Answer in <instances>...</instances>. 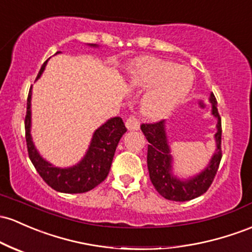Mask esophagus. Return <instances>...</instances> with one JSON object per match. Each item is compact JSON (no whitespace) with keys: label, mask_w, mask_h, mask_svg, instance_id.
Wrapping results in <instances>:
<instances>
[{"label":"esophagus","mask_w":252,"mask_h":252,"mask_svg":"<svg viewBox=\"0 0 252 252\" xmlns=\"http://www.w3.org/2000/svg\"><path fill=\"white\" fill-rule=\"evenodd\" d=\"M126 126L128 128V130H139L140 122L135 116H130L126 122Z\"/></svg>","instance_id":"1"}]
</instances>
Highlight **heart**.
<instances>
[{
  "label": "heart",
  "mask_w": 252,
  "mask_h": 252,
  "mask_svg": "<svg viewBox=\"0 0 252 252\" xmlns=\"http://www.w3.org/2000/svg\"><path fill=\"white\" fill-rule=\"evenodd\" d=\"M129 85L145 93L140 110L149 120H161L183 101L192 86V73L172 61L143 56L131 61L126 68Z\"/></svg>",
  "instance_id": "heart-1"
}]
</instances>
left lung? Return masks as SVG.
I'll return each instance as SVG.
<instances>
[{
	"label": "left lung",
	"instance_id": "8db88e82",
	"mask_svg": "<svg viewBox=\"0 0 252 252\" xmlns=\"http://www.w3.org/2000/svg\"><path fill=\"white\" fill-rule=\"evenodd\" d=\"M209 101L212 104V115L218 120L217 132L214 135L217 149L206 168L188 179L177 178L172 172L173 158L171 154L170 146H168L165 121L141 126V130L149 142L147 151L149 178L157 191L166 200L177 201V202L192 200L206 192L214 181L221 157H222L221 154L222 130H221V118L218 112L217 99L213 93H211V96H209Z\"/></svg>",
	"mask_w": 252,
	"mask_h": 252
}]
</instances>
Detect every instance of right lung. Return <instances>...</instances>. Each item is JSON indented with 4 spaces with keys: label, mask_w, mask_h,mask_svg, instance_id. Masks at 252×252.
<instances>
[{
    "label": "right lung",
    "mask_w": 252,
    "mask_h": 252,
    "mask_svg": "<svg viewBox=\"0 0 252 252\" xmlns=\"http://www.w3.org/2000/svg\"><path fill=\"white\" fill-rule=\"evenodd\" d=\"M93 48H98L96 44H88ZM60 51H57V55ZM49 60L41 65L37 79L43 74ZM31 96L32 86L27 98V111L25 117V134L29 157L37 172L49 187L60 192L81 193L94 189L96 185L106 178L110 172L113 156L121 137L126 131V126L121 117H113L99 126L93 134L85 157L80 162L71 167H56L40 157L31 136Z\"/></svg>",
    "instance_id": "obj_1"
}]
</instances>
